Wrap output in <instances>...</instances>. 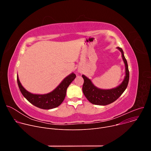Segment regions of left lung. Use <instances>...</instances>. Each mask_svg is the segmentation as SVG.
I'll return each instance as SVG.
<instances>
[{"instance_id": "8db88e82", "label": "left lung", "mask_w": 151, "mask_h": 151, "mask_svg": "<svg viewBox=\"0 0 151 151\" xmlns=\"http://www.w3.org/2000/svg\"><path fill=\"white\" fill-rule=\"evenodd\" d=\"M122 54V60L125 66V76L122 83L117 87L109 89H100L92 83L91 81L85 75H82L84 82L82 86L83 94L92 104L105 106L116 100L127 88L129 81V70L127 60L125 59L122 48L117 47Z\"/></svg>"}]
</instances>
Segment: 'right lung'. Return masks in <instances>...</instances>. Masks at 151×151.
Here are the masks:
<instances>
[{"instance_id":"1","label":"right lung","mask_w":151,"mask_h":151,"mask_svg":"<svg viewBox=\"0 0 151 151\" xmlns=\"http://www.w3.org/2000/svg\"><path fill=\"white\" fill-rule=\"evenodd\" d=\"M75 78L76 75L72 73L64 78L55 90L45 94H34L27 91L20 83L18 75L17 83L21 94L30 103L42 109H51L62 103L68 87Z\"/></svg>"}]
</instances>
